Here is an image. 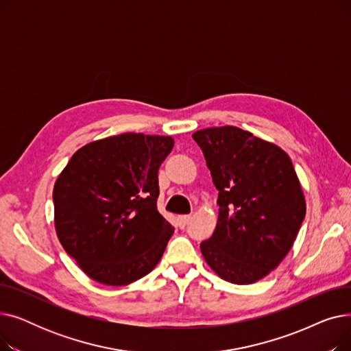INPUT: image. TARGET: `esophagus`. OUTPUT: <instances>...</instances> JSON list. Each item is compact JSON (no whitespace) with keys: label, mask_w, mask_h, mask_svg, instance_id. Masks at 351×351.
Here are the masks:
<instances>
[{"label":"esophagus","mask_w":351,"mask_h":351,"mask_svg":"<svg viewBox=\"0 0 351 351\" xmlns=\"http://www.w3.org/2000/svg\"><path fill=\"white\" fill-rule=\"evenodd\" d=\"M191 216H188V215H183V216H179L178 217V225H179V228L180 229H183V228H186L188 226V223L191 222Z\"/></svg>","instance_id":"esophagus-1"}]
</instances>
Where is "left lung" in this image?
I'll list each match as a JSON object with an SVG mask.
<instances>
[{
    "instance_id": "1",
    "label": "left lung",
    "mask_w": 351,
    "mask_h": 351,
    "mask_svg": "<svg viewBox=\"0 0 351 351\" xmlns=\"http://www.w3.org/2000/svg\"><path fill=\"white\" fill-rule=\"evenodd\" d=\"M204 152L217 195L212 236L200 243L206 263L226 282L250 285L279 266L306 216L289 155L236 126L192 135Z\"/></svg>"
}]
</instances>
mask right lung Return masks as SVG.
<instances>
[{"label": "right lung", "mask_w": 351, "mask_h": 351, "mask_svg": "<svg viewBox=\"0 0 351 351\" xmlns=\"http://www.w3.org/2000/svg\"><path fill=\"white\" fill-rule=\"evenodd\" d=\"M171 136L122 134L72 155L53 186L55 229L66 253L102 285L125 286L160 261L175 228L156 208Z\"/></svg>", "instance_id": "1"}]
</instances>
